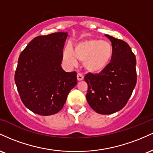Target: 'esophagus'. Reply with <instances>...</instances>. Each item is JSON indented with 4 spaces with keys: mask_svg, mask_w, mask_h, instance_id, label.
<instances>
[{
    "mask_svg": "<svg viewBox=\"0 0 153 153\" xmlns=\"http://www.w3.org/2000/svg\"><path fill=\"white\" fill-rule=\"evenodd\" d=\"M77 78H78V80H82L84 78V75L82 73H78V75H77Z\"/></svg>",
    "mask_w": 153,
    "mask_h": 153,
    "instance_id": "34e87169",
    "label": "esophagus"
}]
</instances>
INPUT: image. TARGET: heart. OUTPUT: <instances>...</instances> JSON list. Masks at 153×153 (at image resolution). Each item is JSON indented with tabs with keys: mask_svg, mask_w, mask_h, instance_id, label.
Listing matches in <instances>:
<instances>
[{
	"mask_svg": "<svg viewBox=\"0 0 153 153\" xmlns=\"http://www.w3.org/2000/svg\"><path fill=\"white\" fill-rule=\"evenodd\" d=\"M112 47L108 42L89 40L80 43L76 50L68 45L64 51V59L71 65H76L78 59L85 61L87 68L92 71L103 69L112 56Z\"/></svg>",
	"mask_w": 153,
	"mask_h": 153,
	"instance_id": "heart-1",
	"label": "heart"
}]
</instances>
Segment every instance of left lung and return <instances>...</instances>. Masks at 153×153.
Segmentation results:
<instances>
[{
    "instance_id": "obj_1",
    "label": "left lung",
    "mask_w": 153,
    "mask_h": 153,
    "mask_svg": "<svg viewBox=\"0 0 153 153\" xmlns=\"http://www.w3.org/2000/svg\"><path fill=\"white\" fill-rule=\"evenodd\" d=\"M106 36L111 42V62L99 73H87L85 80L90 106L101 114H111L125 106L136 85V57L127 42Z\"/></svg>"
}]
</instances>
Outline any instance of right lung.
Listing matches in <instances>:
<instances>
[{
    "instance_id": "right-lung-1",
    "label": "right lung",
    "mask_w": 153,
    "mask_h": 153,
    "mask_svg": "<svg viewBox=\"0 0 153 153\" xmlns=\"http://www.w3.org/2000/svg\"><path fill=\"white\" fill-rule=\"evenodd\" d=\"M68 33L38 36L19 56L15 82L26 108L39 115L49 116L62 108L68 95L77 84V73L61 67Z\"/></svg>"
}]
</instances>
